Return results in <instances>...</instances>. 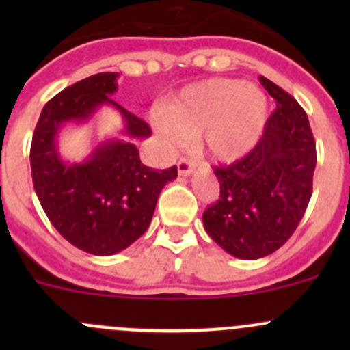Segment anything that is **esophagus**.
I'll return each instance as SVG.
<instances>
[{
  "instance_id": "1",
  "label": "esophagus",
  "mask_w": 350,
  "mask_h": 350,
  "mask_svg": "<svg viewBox=\"0 0 350 350\" xmlns=\"http://www.w3.org/2000/svg\"><path fill=\"white\" fill-rule=\"evenodd\" d=\"M193 167H195V162L191 161V159H181V161L178 162V172L181 178H186V176H191L193 172Z\"/></svg>"
}]
</instances>
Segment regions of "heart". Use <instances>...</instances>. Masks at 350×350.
I'll list each match as a JSON object with an SVG mask.
<instances>
[{
  "instance_id": "b5f03b06",
  "label": "heart",
  "mask_w": 350,
  "mask_h": 350,
  "mask_svg": "<svg viewBox=\"0 0 350 350\" xmlns=\"http://www.w3.org/2000/svg\"><path fill=\"white\" fill-rule=\"evenodd\" d=\"M266 122L267 98L260 88L217 77L185 88L165 108L159 132L171 142L200 135L201 152L234 162L257 146Z\"/></svg>"
}]
</instances>
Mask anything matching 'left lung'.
Wrapping results in <instances>:
<instances>
[{
    "label": "left lung",
    "mask_w": 350,
    "mask_h": 350,
    "mask_svg": "<svg viewBox=\"0 0 350 350\" xmlns=\"http://www.w3.org/2000/svg\"><path fill=\"white\" fill-rule=\"evenodd\" d=\"M260 84L276 101L262 139L245 157L215 167L220 198L203 213L206 234L237 259H260L293 235L312 198L317 164L308 116L267 77Z\"/></svg>",
    "instance_id": "obj_1"
}]
</instances>
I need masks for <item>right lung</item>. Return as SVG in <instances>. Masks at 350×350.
Returning <instances> with one entry per match:
<instances>
[{
	"instance_id": "obj_1",
	"label": "right lung",
	"mask_w": 350,
	"mask_h": 350,
	"mask_svg": "<svg viewBox=\"0 0 350 350\" xmlns=\"http://www.w3.org/2000/svg\"><path fill=\"white\" fill-rule=\"evenodd\" d=\"M118 77L94 74L55 94L31 139V179L45 215L67 242L93 256H113L142 237L162 188L178 178L176 165L159 172L140 161L135 140L152 130L111 100ZM101 106L122 116L120 135L98 143L84 161H67L58 150L60 130L69 122L83 124Z\"/></svg>"
}]
</instances>
